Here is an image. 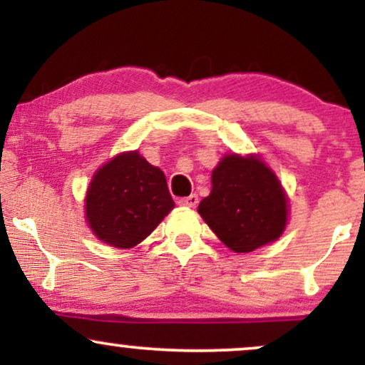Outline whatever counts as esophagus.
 <instances>
[{"instance_id": "esophagus-1", "label": "esophagus", "mask_w": 365, "mask_h": 365, "mask_svg": "<svg viewBox=\"0 0 365 365\" xmlns=\"http://www.w3.org/2000/svg\"><path fill=\"white\" fill-rule=\"evenodd\" d=\"M197 202H199V197H197L195 194L178 199V206H182V207H195Z\"/></svg>"}]
</instances>
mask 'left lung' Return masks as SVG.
<instances>
[{
    "label": "left lung",
    "mask_w": 365,
    "mask_h": 365,
    "mask_svg": "<svg viewBox=\"0 0 365 365\" xmlns=\"http://www.w3.org/2000/svg\"><path fill=\"white\" fill-rule=\"evenodd\" d=\"M211 185L197 211L230 250L252 252L283 235L288 195L261 156L225 154L212 170Z\"/></svg>",
    "instance_id": "left-lung-1"
}]
</instances>
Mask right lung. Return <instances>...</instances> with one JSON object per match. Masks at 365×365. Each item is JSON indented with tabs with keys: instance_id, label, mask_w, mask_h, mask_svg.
<instances>
[{
	"instance_id": "right-lung-1",
	"label": "right lung",
	"mask_w": 365,
	"mask_h": 365,
	"mask_svg": "<svg viewBox=\"0 0 365 365\" xmlns=\"http://www.w3.org/2000/svg\"><path fill=\"white\" fill-rule=\"evenodd\" d=\"M86 221L104 244L132 249L175 207L166 177L139 150H127L94 173L86 192Z\"/></svg>"
}]
</instances>
